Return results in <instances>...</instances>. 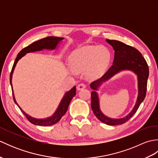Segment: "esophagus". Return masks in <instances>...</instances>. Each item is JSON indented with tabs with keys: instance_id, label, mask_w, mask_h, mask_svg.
Wrapping results in <instances>:
<instances>
[{
	"instance_id": "34e87169",
	"label": "esophagus",
	"mask_w": 158,
	"mask_h": 158,
	"mask_svg": "<svg viewBox=\"0 0 158 158\" xmlns=\"http://www.w3.org/2000/svg\"><path fill=\"white\" fill-rule=\"evenodd\" d=\"M77 90H81L85 88V85L84 84V83H80V84L77 85Z\"/></svg>"
}]
</instances>
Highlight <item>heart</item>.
I'll return each mask as SVG.
<instances>
[{
    "label": "heart",
    "instance_id": "obj_1",
    "mask_svg": "<svg viewBox=\"0 0 158 158\" xmlns=\"http://www.w3.org/2000/svg\"><path fill=\"white\" fill-rule=\"evenodd\" d=\"M110 60V53L105 46H83L74 50L69 56L68 62L72 74L86 70L89 79H94L100 75Z\"/></svg>",
    "mask_w": 158,
    "mask_h": 158
}]
</instances>
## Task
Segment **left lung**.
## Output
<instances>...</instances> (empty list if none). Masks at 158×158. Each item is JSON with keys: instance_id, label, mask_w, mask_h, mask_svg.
Instances as JSON below:
<instances>
[{"instance_id": "left-lung-1", "label": "left lung", "mask_w": 158, "mask_h": 158, "mask_svg": "<svg viewBox=\"0 0 158 158\" xmlns=\"http://www.w3.org/2000/svg\"><path fill=\"white\" fill-rule=\"evenodd\" d=\"M106 41L113 47L115 56L113 65L105 75L90 84V88L94 89L91 93V107L94 115L100 122L109 126L120 125L131 118L145 98L149 67L140 52L133 47L116 40L106 39ZM123 70H130L137 75L138 79V96L134 108L126 117L119 119L110 118L104 115L100 110L98 95L96 91L104 82Z\"/></svg>"}]
</instances>
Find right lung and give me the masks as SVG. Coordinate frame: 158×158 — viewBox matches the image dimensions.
Wrapping results in <instances>:
<instances>
[{
    "label": "right lung",
    "mask_w": 158,
    "mask_h": 158,
    "mask_svg": "<svg viewBox=\"0 0 158 158\" xmlns=\"http://www.w3.org/2000/svg\"><path fill=\"white\" fill-rule=\"evenodd\" d=\"M63 39L64 38H61V37L48 36V37H46L43 39L39 40L37 41H35L33 43H32V44L26 47V48H23L22 50H21V51L19 52L18 56H17V58H15L14 64H13L11 74H10V83H11V86L12 89L13 100H14L15 103L18 106L19 109L22 110V112L23 113V115L26 116V118L28 119L29 122L36 126H49L58 123L60 120V119L62 118V117L64 115L66 112L67 111V109L69 108V104L70 101H71L72 98L76 95V87L74 86L71 89H70L69 91L66 92L65 93L64 96H63L62 99L61 100V101H60L59 104L58 108H57L55 113H53L51 117H47V118H44V119H36V118H35V117H32L31 115H28L26 112L23 111L21 107L18 105V103H17L15 98L14 94H13V85H12L13 73V71H14V69L15 68L17 63H18L19 60L21 59L22 57L24 56L26 53H31V52H35L38 51H42L43 49L54 50L57 48V47H58L60 41H62Z\"/></svg>",
    "instance_id": "obj_1"
}]
</instances>
